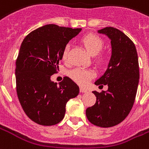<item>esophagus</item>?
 I'll return each mask as SVG.
<instances>
[{
  "label": "esophagus",
  "mask_w": 149,
  "mask_h": 149,
  "mask_svg": "<svg viewBox=\"0 0 149 149\" xmlns=\"http://www.w3.org/2000/svg\"><path fill=\"white\" fill-rule=\"evenodd\" d=\"M79 91L81 93H87L88 92V90H87L84 87H79Z\"/></svg>",
  "instance_id": "1"
}]
</instances>
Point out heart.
Here are the masks:
<instances>
[{
    "mask_svg": "<svg viewBox=\"0 0 149 149\" xmlns=\"http://www.w3.org/2000/svg\"><path fill=\"white\" fill-rule=\"evenodd\" d=\"M81 42L84 45L85 48L91 55H96L98 54L103 47L104 42L101 37L93 33L85 35L82 37ZM70 47L69 45L65 47L62 52V60L66 62L68 59V53H69ZM97 59L99 61H103V57H98ZM70 77L72 78L75 82L79 85H86L93 77H95V72L91 70H86L83 68H76L70 72Z\"/></svg>",
    "mask_w": 149,
    "mask_h": 149,
    "instance_id": "b5f03b06",
    "label": "heart"
}]
</instances>
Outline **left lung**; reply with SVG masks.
<instances>
[{
	"label": "left lung",
	"mask_w": 149,
	"mask_h": 149,
	"mask_svg": "<svg viewBox=\"0 0 149 149\" xmlns=\"http://www.w3.org/2000/svg\"><path fill=\"white\" fill-rule=\"evenodd\" d=\"M111 40L112 54L105 73L95 85H108L107 91H93L96 102L87 108L86 116L92 124L111 127L119 124L130 113L139 83V65L134 44L123 32L113 27L97 30Z\"/></svg>",
	"instance_id": "1"
}]
</instances>
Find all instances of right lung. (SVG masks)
Returning a JSON list of instances; mask_svg holds the SVG:
<instances>
[{
    "label": "right lung",
    "instance_id": "1",
    "mask_svg": "<svg viewBox=\"0 0 149 149\" xmlns=\"http://www.w3.org/2000/svg\"><path fill=\"white\" fill-rule=\"evenodd\" d=\"M49 24L32 31L22 43L15 66L16 91L27 116L43 126L58 123L65 105L79 95V87L69 77L57 84L51 79L58 70L62 52L81 31Z\"/></svg>",
    "mask_w": 149,
    "mask_h": 149
}]
</instances>
